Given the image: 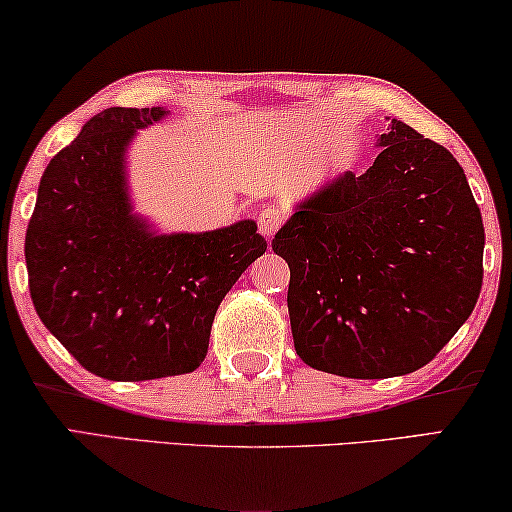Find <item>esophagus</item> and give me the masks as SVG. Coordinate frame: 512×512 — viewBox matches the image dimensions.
<instances>
[{
	"instance_id": "34e87169",
	"label": "esophagus",
	"mask_w": 512,
	"mask_h": 512,
	"mask_svg": "<svg viewBox=\"0 0 512 512\" xmlns=\"http://www.w3.org/2000/svg\"><path fill=\"white\" fill-rule=\"evenodd\" d=\"M284 221H286L284 209L270 205V207H265L261 214H258V230H261L263 237H272L279 228L284 226Z\"/></svg>"
}]
</instances>
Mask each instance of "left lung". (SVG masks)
Returning a JSON list of instances; mask_svg holds the SVG:
<instances>
[{
  "mask_svg": "<svg viewBox=\"0 0 512 512\" xmlns=\"http://www.w3.org/2000/svg\"><path fill=\"white\" fill-rule=\"evenodd\" d=\"M361 177L347 172L300 205L272 240L289 263L293 345L324 373H415L471 317L485 226L445 146L401 121Z\"/></svg>",
  "mask_w": 512,
  "mask_h": 512,
  "instance_id": "obj_1",
  "label": "left lung"
}]
</instances>
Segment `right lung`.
Segmentation results:
<instances>
[{"label":"right lung","instance_id":"1","mask_svg":"<svg viewBox=\"0 0 512 512\" xmlns=\"http://www.w3.org/2000/svg\"><path fill=\"white\" fill-rule=\"evenodd\" d=\"M165 111L111 107L48 163L25 235L39 319L83 368L139 382L193 373L214 314L268 242L254 221L151 235L132 219L123 153Z\"/></svg>","mask_w":512,"mask_h":512}]
</instances>
